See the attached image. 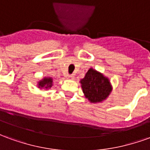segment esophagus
<instances>
[{
	"mask_svg": "<svg viewBox=\"0 0 150 150\" xmlns=\"http://www.w3.org/2000/svg\"><path fill=\"white\" fill-rule=\"evenodd\" d=\"M67 78L68 79H70V80H73V79H75V76H74L73 75H67Z\"/></svg>",
	"mask_w": 150,
	"mask_h": 150,
	"instance_id": "1",
	"label": "esophagus"
}]
</instances>
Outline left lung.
Wrapping results in <instances>:
<instances>
[{
	"instance_id": "obj_1",
	"label": "left lung",
	"mask_w": 150,
	"mask_h": 150,
	"mask_svg": "<svg viewBox=\"0 0 150 150\" xmlns=\"http://www.w3.org/2000/svg\"><path fill=\"white\" fill-rule=\"evenodd\" d=\"M80 83L85 97L93 104L105 100L112 90L109 79L93 68L88 70Z\"/></svg>"
}]
</instances>
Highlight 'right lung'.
I'll use <instances>...</instances> for the list:
<instances>
[{"label":"right lung","instance_id":"obj_1","mask_svg":"<svg viewBox=\"0 0 150 150\" xmlns=\"http://www.w3.org/2000/svg\"><path fill=\"white\" fill-rule=\"evenodd\" d=\"M53 86V79L51 77H44L38 82V88L40 89H50Z\"/></svg>","mask_w":150,"mask_h":150}]
</instances>
